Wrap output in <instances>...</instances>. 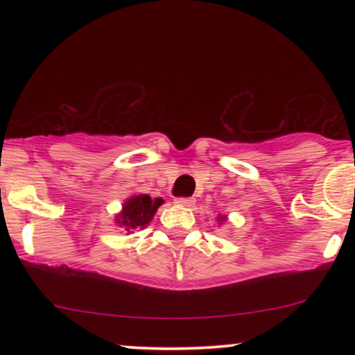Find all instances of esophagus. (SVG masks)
Returning <instances> with one entry per match:
<instances>
[{"label":"esophagus","mask_w":355,"mask_h":355,"mask_svg":"<svg viewBox=\"0 0 355 355\" xmlns=\"http://www.w3.org/2000/svg\"><path fill=\"white\" fill-rule=\"evenodd\" d=\"M175 202H177L178 205H182V207L195 205V198H191V197H178Z\"/></svg>","instance_id":"34e87169"}]
</instances>
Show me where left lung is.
<instances>
[{"label": "left lung", "instance_id": "left-lung-1", "mask_svg": "<svg viewBox=\"0 0 355 355\" xmlns=\"http://www.w3.org/2000/svg\"><path fill=\"white\" fill-rule=\"evenodd\" d=\"M220 220H225V217H220Z\"/></svg>", "mask_w": 355, "mask_h": 355}]
</instances>
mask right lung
<instances>
[{
  "label": "right lung",
  "instance_id": "obj_1",
  "mask_svg": "<svg viewBox=\"0 0 355 355\" xmlns=\"http://www.w3.org/2000/svg\"><path fill=\"white\" fill-rule=\"evenodd\" d=\"M164 203L162 198H152L150 195H137L125 203L123 211L120 218H116L118 223L128 229H144L146 223L153 218L155 211Z\"/></svg>",
  "mask_w": 355,
  "mask_h": 355
}]
</instances>
